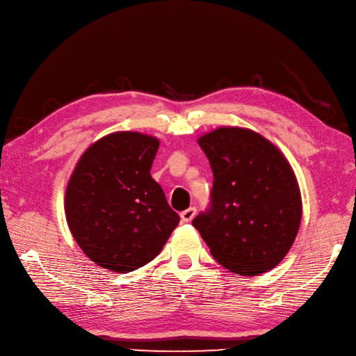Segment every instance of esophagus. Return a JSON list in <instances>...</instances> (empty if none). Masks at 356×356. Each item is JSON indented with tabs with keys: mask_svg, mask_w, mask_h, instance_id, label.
I'll return each mask as SVG.
<instances>
[{
	"mask_svg": "<svg viewBox=\"0 0 356 356\" xmlns=\"http://www.w3.org/2000/svg\"><path fill=\"white\" fill-rule=\"evenodd\" d=\"M195 215H196V208H195V207H190L188 209L182 211V212L179 213V217H181V221L190 222L193 218H195Z\"/></svg>",
	"mask_w": 356,
	"mask_h": 356,
	"instance_id": "34e87169",
	"label": "esophagus"
}]
</instances>
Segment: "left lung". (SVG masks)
<instances>
[{
  "instance_id": "obj_1",
  "label": "left lung",
  "mask_w": 356,
  "mask_h": 356,
  "mask_svg": "<svg viewBox=\"0 0 356 356\" xmlns=\"http://www.w3.org/2000/svg\"><path fill=\"white\" fill-rule=\"evenodd\" d=\"M197 143L213 174L211 208L193 220L212 257L227 270L258 276L293 246L301 195L293 168L275 144L251 129L224 126Z\"/></svg>"
}]
</instances>
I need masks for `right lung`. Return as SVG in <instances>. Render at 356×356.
Here are the masks:
<instances>
[{
  "mask_svg": "<svg viewBox=\"0 0 356 356\" xmlns=\"http://www.w3.org/2000/svg\"><path fill=\"white\" fill-rule=\"evenodd\" d=\"M160 141L115 132L93 143L75 165L65 191L72 238L93 263L127 273L163 250L179 217L149 169Z\"/></svg>",
  "mask_w": 356,
  "mask_h": 356,
  "instance_id": "right-lung-1",
  "label": "right lung"
}]
</instances>
